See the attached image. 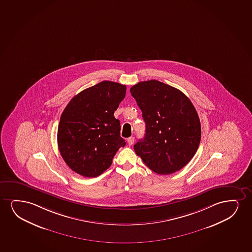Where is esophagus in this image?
I'll list each match as a JSON object with an SVG mask.
<instances>
[{
	"label": "esophagus",
	"mask_w": 252,
	"mask_h": 252,
	"mask_svg": "<svg viewBox=\"0 0 252 252\" xmlns=\"http://www.w3.org/2000/svg\"><path fill=\"white\" fill-rule=\"evenodd\" d=\"M135 142V137H129L127 139V143L129 145H132V144H134Z\"/></svg>",
	"instance_id": "34e87169"
}]
</instances>
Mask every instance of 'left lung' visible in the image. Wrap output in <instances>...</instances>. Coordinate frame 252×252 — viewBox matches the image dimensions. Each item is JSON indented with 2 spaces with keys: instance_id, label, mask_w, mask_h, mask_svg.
<instances>
[{
  "instance_id": "8db88e82",
  "label": "left lung",
  "mask_w": 252,
  "mask_h": 252,
  "mask_svg": "<svg viewBox=\"0 0 252 252\" xmlns=\"http://www.w3.org/2000/svg\"><path fill=\"white\" fill-rule=\"evenodd\" d=\"M130 92L146 125L135 152L158 174L180 170L194 157L201 140L199 117L191 101L180 90L155 79L139 82Z\"/></svg>"
}]
</instances>
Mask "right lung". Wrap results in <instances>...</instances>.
<instances>
[{
    "instance_id": "add662e5",
    "label": "right lung",
    "mask_w": 252,
    "mask_h": 252,
    "mask_svg": "<svg viewBox=\"0 0 252 252\" xmlns=\"http://www.w3.org/2000/svg\"><path fill=\"white\" fill-rule=\"evenodd\" d=\"M126 86L102 81L72 97L60 120L57 142L63 160L72 171L94 178L111 166L126 142L114 113L125 98Z\"/></svg>"
}]
</instances>
